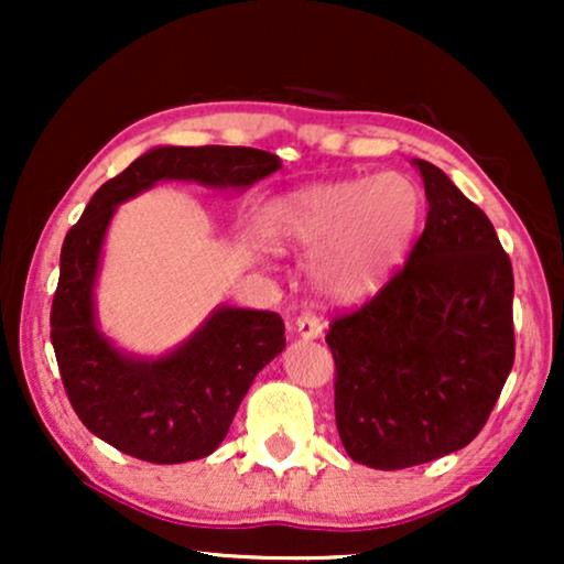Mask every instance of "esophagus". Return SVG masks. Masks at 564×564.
I'll return each mask as SVG.
<instances>
[{
  "label": "esophagus",
  "instance_id": "34e87169",
  "mask_svg": "<svg viewBox=\"0 0 564 564\" xmlns=\"http://www.w3.org/2000/svg\"><path fill=\"white\" fill-rule=\"evenodd\" d=\"M295 330H297L300 338H321L323 321L318 318V315H313V313H303V315H297Z\"/></svg>",
  "mask_w": 564,
  "mask_h": 564
}]
</instances>
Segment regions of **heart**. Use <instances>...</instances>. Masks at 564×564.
<instances>
[{"label":"heart","instance_id":"heart-1","mask_svg":"<svg viewBox=\"0 0 564 564\" xmlns=\"http://www.w3.org/2000/svg\"><path fill=\"white\" fill-rule=\"evenodd\" d=\"M421 218L419 184L384 172L292 192L272 210V234L280 243L318 249L311 269L318 290L351 303L388 282L411 249Z\"/></svg>","mask_w":564,"mask_h":564}]
</instances>
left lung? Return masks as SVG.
<instances>
[{
  "instance_id": "left-lung-1",
  "label": "left lung",
  "mask_w": 564,
  "mask_h": 564,
  "mask_svg": "<svg viewBox=\"0 0 564 564\" xmlns=\"http://www.w3.org/2000/svg\"><path fill=\"white\" fill-rule=\"evenodd\" d=\"M426 228L372 297L330 321L336 429L346 454L403 469L473 442L513 367V269L496 228L419 159Z\"/></svg>"
}]
</instances>
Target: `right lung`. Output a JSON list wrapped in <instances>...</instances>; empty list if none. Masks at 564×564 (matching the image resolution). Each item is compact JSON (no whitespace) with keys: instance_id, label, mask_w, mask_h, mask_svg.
Masks as SVG:
<instances>
[{"instance_id":"right-lung-1","label":"right lung","mask_w":564,"mask_h":564,"mask_svg":"<svg viewBox=\"0 0 564 564\" xmlns=\"http://www.w3.org/2000/svg\"><path fill=\"white\" fill-rule=\"evenodd\" d=\"M280 169L269 151L246 145H164L135 159L89 199L61 249L51 305V341L68 403L91 434L130 457L180 465L218 449L253 377L284 349L280 313L220 307L156 361L122 357L95 326L91 288L115 205L159 180L249 187Z\"/></svg>"}]
</instances>
